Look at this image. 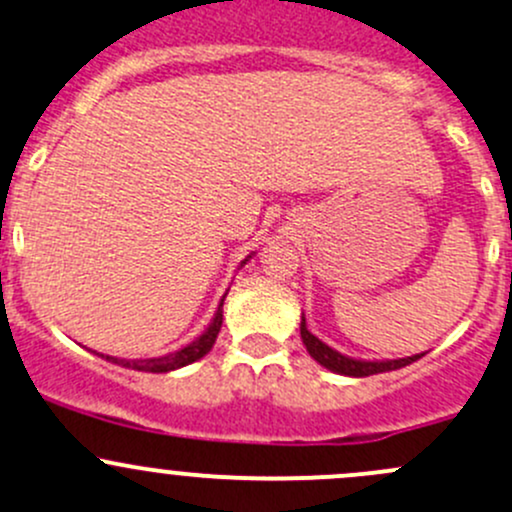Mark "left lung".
Masks as SVG:
<instances>
[{
	"instance_id": "left-lung-1",
	"label": "left lung",
	"mask_w": 512,
	"mask_h": 512,
	"mask_svg": "<svg viewBox=\"0 0 512 512\" xmlns=\"http://www.w3.org/2000/svg\"><path fill=\"white\" fill-rule=\"evenodd\" d=\"M299 331H301V341H304L306 351H309L311 358H314L321 368L331 370V373H338V375H348V378H368V375L400 370L424 355V353H417V355H407V358H383V360L351 358V355H343L341 351H336V348H331L328 343L321 341L319 336H314V333L309 331V326H306L304 314H301Z\"/></svg>"
}]
</instances>
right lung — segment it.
I'll return each mask as SVG.
<instances>
[{
  "mask_svg": "<svg viewBox=\"0 0 512 512\" xmlns=\"http://www.w3.org/2000/svg\"><path fill=\"white\" fill-rule=\"evenodd\" d=\"M252 255H255V252H250V255H247L245 260L240 262V267H245L247 260H252ZM225 297H228V292H225L223 299H220L218 309H215V314H213V321L208 324L206 331H203L201 336L196 338V341L186 343L184 348H179V351L159 355V358H132V360H129V358H115V355H102V353H100V358L110 360V363L122 365V368L142 370V373H171V370H179V368H184V365L196 363V360H201L203 355L211 351L215 338H218L220 326H223V301H225Z\"/></svg>",
  "mask_w": 512,
  "mask_h": 512,
  "instance_id": "add662e5",
  "label": "right lung"
}]
</instances>
